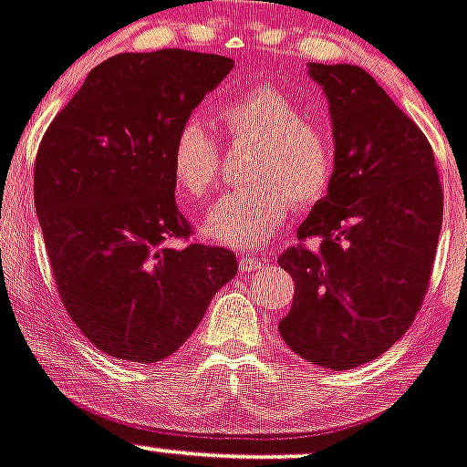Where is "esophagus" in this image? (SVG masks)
Masks as SVG:
<instances>
[{"mask_svg":"<svg viewBox=\"0 0 467 467\" xmlns=\"http://www.w3.org/2000/svg\"><path fill=\"white\" fill-rule=\"evenodd\" d=\"M261 265H264V259H259V256H243L238 268H241V273H254Z\"/></svg>","mask_w":467,"mask_h":467,"instance_id":"obj_1","label":"esophagus"}]
</instances>
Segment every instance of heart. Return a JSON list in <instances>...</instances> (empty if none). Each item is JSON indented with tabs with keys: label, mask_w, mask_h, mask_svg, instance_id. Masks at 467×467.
I'll return each mask as SVG.
<instances>
[{
	"label": "heart",
	"mask_w": 467,
	"mask_h": 467,
	"mask_svg": "<svg viewBox=\"0 0 467 467\" xmlns=\"http://www.w3.org/2000/svg\"><path fill=\"white\" fill-rule=\"evenodd\" d=\"M215 121L231 144H252L250 185L224 192L203 217L211 241L252 250L286 220L288 206L309 208L326 197L335 174V144L307 119L296 98L268 82L220 100ZM171 179L188 197L211 192L220 176V144L199 119H188L171 144Z\"/></svg>",
	"instance_id": "heart-1"
}]
</instances>
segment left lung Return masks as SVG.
<instances>
[{"mask_svg": "<svg viewBox=\"0 0 467 467\" xmlns=\"http://www.w3.org/2000/svg\"><path fill=\"white\" fill-rule=\"evenodd\" d=\"M330 103L335 174L279 265L296 282L284 344L344 371L371 362L410 327L429 288L442 185L424 132L359 66L309 64ZM318 237L309 251L302 243Z\"/></svg>", "mask_w": 467, "mask_h": 467, "instance_id": "left-lung-1", "label": "left lung"}]
</instances>
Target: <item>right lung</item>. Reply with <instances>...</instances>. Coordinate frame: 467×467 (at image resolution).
I'll return each mask as SVG.
<instances>
[{
	"label": "right lung",
	"mask_w": 467,
	"mask_h": 467,
	"mask_svg": "<svg viewBox=\"0 0 467 467\" xmlns=\"http://www.w3.org/2000/svg\"><path fill=\"white\" fill-rule=\"evenodd\" d=\"M231 68L176 47L109 57L38 146L34 202L61 303L112 358H170L236 277L224 247H170L192 234L174 199L176 130Z\"/></svg>",
	"instance_id": "add662e5"
}]
</instances>
